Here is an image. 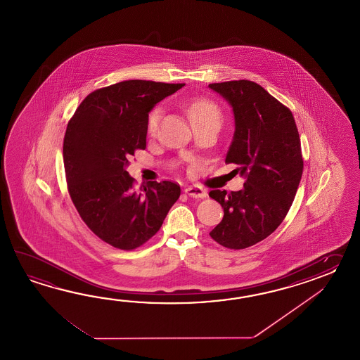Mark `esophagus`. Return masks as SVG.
Segmentation results:
<instances>
[{
	"label": "esophagus",
	"instance_id": "obj_1",
	"mask_svg": "<svg viewBox=\"0 0 360 360\" xmlns=\"http://www.w3.org/2000/svg\"><path fill=\"white\" fill-rule=\"evenodd\" d=\"M185 193L189 195V197H193V198H206L207 193L203 188H200L198 185H191V186H188L186 189H185Z\"/></svg>",
	"mask_w": 360,
	"mask_h": 360
}]
</instances>
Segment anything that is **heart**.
Instances as JSON below:
<instances>
[{"label": "heart", "mask_w": 360, "mask_h": 360, "mask_svg": "<svg viewBox=\"0 0 360 360\" xmlns=\"http://www.w3.org/2000/svg\"><path fill=\"white\" fill-rule=\"evenodd\" d=\"M188 113H189L193 124L194 123L210 122L220 124L222 121L220 108L217 107L214 101L208 99H198L191 101L189 107H188ZM161 115V108H154L153 110L148 115L146 129H148L149 134H154L157 131Z\"/></svg>", "instance_id": "heart-1"}]
</instances>
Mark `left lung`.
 <instances>
[{
  "label": "left lung",
  "mask_w": 360,
  "mask_h": 360,
  "mask_svg": "<svg viewBox=\"0 0 360 360\" xmlns=\"http://www.w3.org/2000/svg\"><path fill=\"white\" fill-rule=\"evenodd\" d=\"M208 87L233 107L236 131L225 162L237 165L236 174L245 179L242 191H210L224 208L210 236L222 247L243 250L269 237L291 208L304 169L299 131L290 108L256 82Z\"/></svg>",
  "instance_id": "8db88e82"
}]
</instances>
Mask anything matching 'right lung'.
Listing matches in <instances>:
<instances>
[{"label": "right lung", "mask_w": 360, "mask_h": 360, "mask_svg": "<svg viewBox=\"0 0 360 360\" xmlns=\"http://www.w3.org/2000/svg\"><path fill=\"white\" fill-rule=\"evenodd\" d=\"M183 86L146 79L110 84L89 94L69 120L63 144L69 195L89 229L115 248L144 245L180 197L174 181H149L136 191L126 166L146 149L148 113Z\"/></svg>", "instance_id": "add662e5"}]
</instances>
